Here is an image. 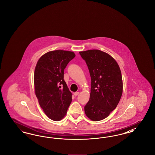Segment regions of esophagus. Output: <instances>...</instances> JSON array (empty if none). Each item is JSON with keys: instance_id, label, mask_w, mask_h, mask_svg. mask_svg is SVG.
I'll use <instances>...</instances> for the list:
<instances>
[{"instance_id": "obj_1", "label": "esophagus", "mask_w": 155, "mask_h": 155, "mask_svg": "<svg viewBox=\"0 0 155 155\" xmlns=\"http://www.w3.org/2000/svg\"><path fill=\"white\" fill-rule=\"evenodd\" d=\"M80 94V92H76L74 94V95L75 96H77V95H78Z\"/></svg>"}]
</instances>
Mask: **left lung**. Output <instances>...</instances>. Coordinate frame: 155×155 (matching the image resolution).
Masks as SVG:
<instances>
[{
  "label": "left lung",
  "instance_id": "obj_1",
  "mask_svg": "<svg viewBox=\"0 0 155 155\" xmlns=\"http://www.w3.org/2000/svg\"><path fill=\"white\" fill-rule=\"evenodd\" d=\"M88 66L91 78L88 102L84 107L87 116L97 121L106 118L114 110L123 93L120 68L109 54L93 49L80 52Z\"/></svg>",
  "mask_w": 155,
  "mask_h": 155
}]
</instances>
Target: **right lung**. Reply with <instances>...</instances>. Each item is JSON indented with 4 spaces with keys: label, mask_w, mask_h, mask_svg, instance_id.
<instances>
[{
    "label": "right lung",
    "mask_w": 155,
    "mask_h": 155,
    "mask_svg": "<svg viewBox=\"0 0 155 155\" xmlns=\"http://www.w3.org/2000/svg\"><path fill=\"white\" fill-rule=\"evenodd\" d=\"M75 56L70 51H51L40 58L35 67V95L46 115L53 121L65 116L71 102L72 94L64 80V70Z\"/></svg>",
    "instance_id": "obj_1"
}]
</instances>
